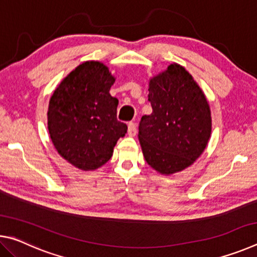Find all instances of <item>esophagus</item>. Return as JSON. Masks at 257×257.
Instances as JSON below:
<instances>
[{
    "label": "esophagus",
    "mask_w": 257,
    "mask_h": 257,
    "mask_svg": "<svg viewBox=\"0 0 257 257\" xmlns=\"http://www.w3.org/2000/svg\"><path fill=\"white\" fill-rule=\"evenodd\" d=\"M136 134H137L136 124H135L134 122H130L128 124V135L130 137H134V136H136Z\"/></svg>",
    "instance_id": "1"
}]
</instances>
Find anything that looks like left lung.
I'll return each instance as SVG.
<instances>
[{"label":"left lung","mask_w":257,"mask_h":257,"mask_svg":"<svg viewBox=\"0 0 257 257\" xmlns=\"http://www.w3.org/2000/svg\"><path fill=\"white\" fill-rule=\"evenodd\" d=\"M153 112L143 115L138 139L146 162L162 175L196 161L211 136L212 119L203 90L184 67L172 63L150 80Z\"/></svg>","instance_id":"1"}]
</instances>
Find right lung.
<instances>
[{"instance_id": "1", "label": "right lung", "mask_w": 257, "mask_h": 257, "mask_svg": "<svg viewBox=\"0 0 257 257\" xmlns=\"http://www.w3.org/2000/svg\"><path fill=\"white\" fill-rule=\"evenodd\" d=\"M115 78L98 61H86L61 81L51 96L47 127L58 153L81 170H95L111 159L127 124L116 119Z\"/></svg>"}]
</instances>
